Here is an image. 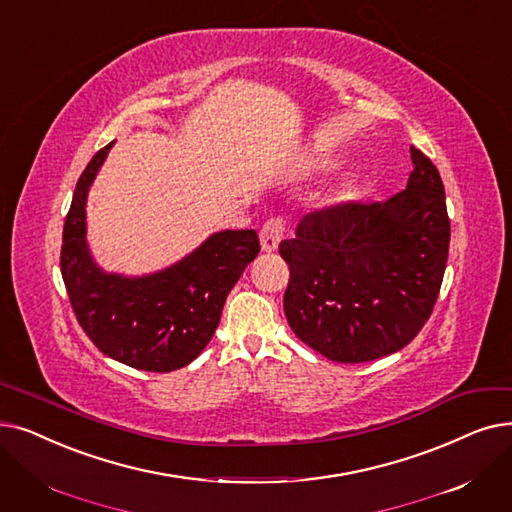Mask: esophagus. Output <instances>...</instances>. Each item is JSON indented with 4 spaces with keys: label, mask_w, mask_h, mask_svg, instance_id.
<instances>
[{
    "label": "esophagus",
    "mask_w": 512,
    "mask_h": 512,
    "mask_svg": "<svg viewBox=\"0 0 512 512\" xmlns=\"http://www.w3.org/2000/svg\"><path fill=\"white\" fill-rule=\"evenodd\" d=\"M284 234V221L280 217H272L263 224L261 232H259V240H261V251L263 253H272L278 249V244L282 240Z\"/></svg>",
    "instance_id": "34e87169"
}]
</instances>
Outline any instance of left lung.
<instances>
[{"instance_id": "left-lung-1", "label": "left lung", "mask_w": 512, "mask_h": 512, "mask_svg": "<svg viewBox=\"0 0 512 512\" xmlns=\"http://www.w3.org/2000/svg\"><path fill=\"white\" fill-rule=\"evenodd\" d=\"M406 190L385 203L307 213L280 242L291 268L284 314L295 335L343 364L406 347L429 320L446 272L450 219L437 167L410 148Z\"/></svg>"}]
</instances>
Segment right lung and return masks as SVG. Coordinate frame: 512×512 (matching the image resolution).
Segmentation results:
<instances>
[{"mask_svg": "<svg viewBox=\"0 0 512 512\" xmlns=\"http://www.w3.org/2000/svg\"><path fill=\"white\" fill-rule=\"evenodd\" d=\"M110 142L81 173L64 221L60 272L77 322L108 358L146 372H171L198 358L226 297L259 253L255 230H221L159 272H104L87 247L85 205Z\"/></svg>", "mask_w": 512, "mask_h": 512, "instance_id": "obj_1", "label": "right lung"}]
</instances>
